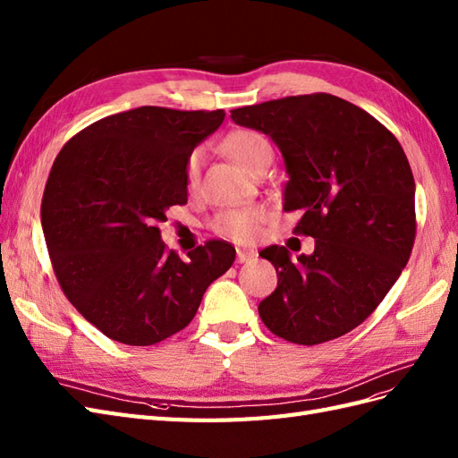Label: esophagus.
Listing matches in <instances>:
<instances>
[{"instance_id":"esophagus-1","label":"esophagus","mask_w":458,"mask_h":458,"mask_svg":"<svg viewBox=\"0 0 458 458\" xmlns=\"http://www.w3.org/2000/svg\"><path fill=\"white\" fill-rule=\"evenodd\" d=\"M256 256V252H252V250H244V249H237V259L241 264H244V262H249V259H252Z\"/></svg>"}]
</instances>
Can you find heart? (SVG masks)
<instances>
[{"mask_svg": "<svg viewBox=\"0 0 458 458\" xmlns=\"http://www.w3.org/2000/svg\"><path fill=\"white\" fill-rule=\"evenodd\" d=\"M224 152L242 165L246 171L256 173L267 159H274V148L262 132L254 129H234L221 142ZM204 165L202 150H194L184 164V182L189 189H194L200 182ZM267 219V209L259 204L224 209L209 221L214 233L237 242H250L258 237L259 225Z\"/></svg>", "mask_w": 458, "mask_h": 458, "instance_id": "heart-1", "label": "heart"}]
</instances>
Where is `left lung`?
<instances>
[{"instance_id": "8db88e82", "label": "left lung", "mask_w": 458, "mask_h": 458, "mask_svg": "<svg viewBox=\"0 0 458 458\" xmlns=\"http://www.w3.org/2000/svg\"><path fill=\"white\" fill-rule=\"evenodd\" d=\"M231 119L279 146L283 209H301L293 233L316 239L310 256L279 244L259 252L277 271L259 318L308 347L344 335L386 299L412 252L414 177L403 146L368 111L326 92L239 107Z\"/></svg>"}]
</instances>
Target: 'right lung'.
I'll return each instance as SVG.
<instances>
[{
  "label": "right lung",
  "instance_id": "add662e5",
  "mask_svg": "<svg viewBox=\"0 0 458 458\" xmlns=\"http://www.w3.org/2000/svg\"><path fill=\"white\" fill-rule=\"evenodd\" d=\"M224 109L144 106L92 123L57 154L42 227L61 291L106 337L150 347L184 329L234 262L225 241L182 259L162 242L165 209L187 204L184 164Z\"/></svg>",
  "mask_w": 458,
  "mask_h": 458
}]
</instances>
